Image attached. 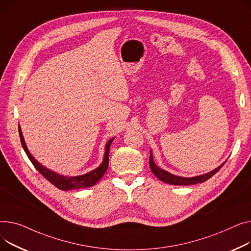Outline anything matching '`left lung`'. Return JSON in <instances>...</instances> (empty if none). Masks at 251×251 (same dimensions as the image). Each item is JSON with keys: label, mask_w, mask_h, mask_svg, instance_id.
Returning <instances> with one entry per match:
<instances>
[{"label": "left lung", "mask_w": 251, "mask_h": 251, "mask_svg": "<svg viewBox=\"0 0 251 251\" xmlns=\"http://www.w3.org/2000/svg\"><path fill=\"white\" fill-rule=\"evenodd\" d=\"M226 162V161H225ZM225 162L223 164H221L219 167H217L216 169H214L211 172H208L202 175H199V176H195V177H181V176H177V175H173L163 169L159 168L153 160V154L152 151H150V159H149V164H150V168L152 170V172L154 173V175L156 177L163 181L165 183H169L172 185H191V184H196V183H201L204 182L205 180H208L209 178H211L214 174H216L222 166L225 164Z\"/></svg>", "instance_id": "obj_1"}]
</instances>
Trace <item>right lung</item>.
I'll return each mask as SVG.
<instances>
[{
	"mask_svg": "<svg viewBox=\"0 0 251 251\" xmlns=\"http://www.w3.org/2000/svg\"><path fill=\"white\" fill-rule=\"evenodd\" d=\"M19 126V136H20V141L22 144L23 149L28 156L29 160L31 161V163L34 165V167L37 169V171L43 176L44 178L48 179L50 183H52L54 186H56L58 189L62 190H71V189H80V188H86V187H91L95 185L102 177L103 175L105 174L107 168H108V156H109V149H110V145L113 141L114 138H111L105 145V153H104V158H103L102 163L94 170L90 171L89 173L84 174V175H79V176H64L58 174L56 172H53L47 167H44L41 165L39 162H37L34 157L30 154V152L28 151L23 135H22V130L20 126Z\"/></svg>",
	"mask_w": 251,
	"mask_h": 251,
	"instance_id": "1",
	"label": "right lung"
}]
</instances>
